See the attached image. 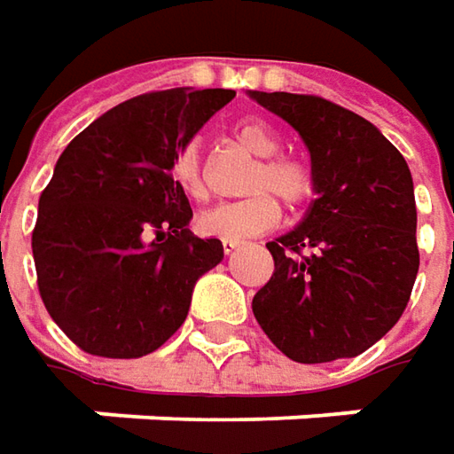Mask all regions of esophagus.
Here are the masks:
<instances>
[{
  "label": "esophagus",
  "instance_id": "1",
  "mask_svg": "<svg viewBox=\"0 0 454 454\" xmlns=\"http://www.w3.org/2000/svg\"><path fill=\"white\" fill-rule=\"evenodd\" d=\"M239 245H242L239 239H222V250H224V255H232Z\"/></svg>",
  "mask_w": 454,
  "mask_h": 454
}]
</instances>
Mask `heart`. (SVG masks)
<instances>
[{
  "mask_svg": "<svg viewBox=\"0 0 454 454\" xmlns=\"http://www.w3.org/2000/svg\"><path fill=\"white\" fill-rule=\"evenodd\" d=\"M232 137L239 148L258 158L245 178L247 196L201 212L196 216V230L209 238L247 239L273 230L281 222V207L276 199H281L288 209H301L317 192V181L306 160L281 153L284 137L268 120H239L232 127ZM170 176L193 201H204L209 196L201 145L196 140L181 145L173 155Z\"/></svg>",
  "mask_w": 454,
  "mask_h": 454,
  "instance_id": "heart-1",
  "label": "heart"
}]
</instances>
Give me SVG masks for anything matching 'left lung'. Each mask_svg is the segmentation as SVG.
Instances as JSON below:
<instances>
[{"mask_svg":"<svg viewBox=\"0 0 454 454\" xmlns=\"http://www.w3.org/2000/svg\"><path fill=\"white\" fill-rule=\"evenodd\" d=\"M311 153L317 199L268 242L273 276L253 299L268 340L296 363L355 357L396 325L419 270L414 181L368 120L314 94L250 91Z\"/></svg>","mask_w":454,"mask_h":454,"instance_id":"8db88e82","label":"left lung"}]
</instances>
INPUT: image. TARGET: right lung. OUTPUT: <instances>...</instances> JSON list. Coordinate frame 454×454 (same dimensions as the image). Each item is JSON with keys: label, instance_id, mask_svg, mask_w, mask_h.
I'll return each mask as SVG.
<instances>
[{"label": "right lung", "instance_id": "add662e5", "mask_svg": "<svg viewBox=\"0 0 454 454\" xmlns=\"http://www.w3.org/2000/svg\"><path fill=\"white\" fill-rule=\"evenodd\" d=\"M232 89L127 99L79 132L40 193L33 258L40 299L89 355L143 357L184 325L193 284L224 258L192 235L173 155L232 102Z\"/></svg>", "mask_w": 454, "mask_h": 454}]
</instances>
